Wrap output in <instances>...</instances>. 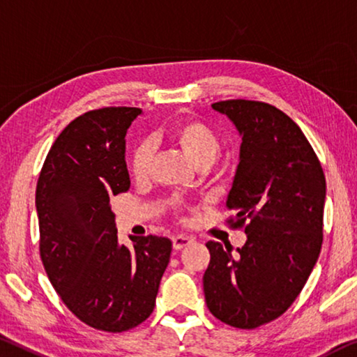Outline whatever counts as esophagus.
<instances>
[{
  "instance_id": "34e87169",
  "label": "esophagus",
  "mask_w": 357,
  "mask_h": 357,
  "mask_svg": "<svg viewBox=\"0 0 357 357\" xmlns=\"http://www.w3.org/2000/svg\"><path fill=\"white\" fill-rule=\"evenodd\" d=\"M188 244H191V239L188 238V236H174L172 238L174 250H182Z\"/></svg>"
}]
</instances>
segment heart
Here are the masks:
<instances>
[{
  "instance_id": "b5f03b06",
  "label": "heart",
  "mask_w": 357,
  "mask_h": 357,
  "mask_svg": "<svg viewBox=\"0 0 357 357\" xmlns=\"http://www.w3.org/2000/svg\"><path fill=\"white\" fill-rule=\"evenodd\" d=\"M167 135L175 145H178L186 158L195 164L196 167L206 169L217 160L218 153L222 150V139L217 130L211 124L202 121L199 118H185L174 123L167 129ZM153 160V145L150 140H142L134 146L130 153L129 169L130 175L135 180H145L150 172ZM169 207L177 212L180 202L177 199L169 201Z\"/></svg>"
}]
</instances>
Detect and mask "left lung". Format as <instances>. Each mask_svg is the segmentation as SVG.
<instances>
[{
    "instance_id": "left-lung-1",
    "label": "left lung",
    "mask_w": 357,
    "mask_h": 357,
    "mask_svg": "<svg viewBox=\"0 0 357 357\" xmlns=\"http://www.w3.org/2000/svg\"><path fill=\"white\" fill-rule=\"evenodd\" d=\"M212 107L243 135L227 223L248 241L234 254L209 241L202 284L217 319L250 331L284 314L308 281L324 238L326 177L308 139L279 108L244 98Z\"/></svg>"
}]
</instances>
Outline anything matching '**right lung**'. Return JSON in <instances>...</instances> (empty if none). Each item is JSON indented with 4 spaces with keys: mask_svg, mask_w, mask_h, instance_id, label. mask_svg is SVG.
Returning <instances> with one entry per match:
<instances>
[{
    "mask_svg": "<svg viewBox=\"0 0 357 357\" xmlns=\"http://www.w3.org/2000/svg\"><path fill=\"white\" fill-rule=\"evenodd\" d=\"M142 113L103 107L73 119L54 142L36 183L40 257L67 308L89 327L124 332L155 310L171 259L167 238L118 244L109 197L129 190L126 132Z\"/></svg>",
    "mask_w": 357,
    "mask_h": 357,
    "instance_id": "obj_1",
    "label": "right lung"
}]
</instances>
